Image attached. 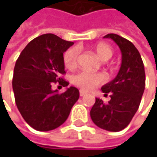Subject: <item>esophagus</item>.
<instances>
[{
	"mask_svg": "<svg viewBox=\"0 0 157 157\" xmlns=\"http://www.w3.org/2000/svg\"><path fill=\"white\" fill-rule=\"evenodd\" d=\"M86 92H85V91H83V90H80V91H79V95H80V96H84V95H86Z\"/></svg>",
	"mask_w": 157,
	"mask_h": 157,
	"instance_id": "obj_1",
	"label": "esophagus"
}]
</instances>
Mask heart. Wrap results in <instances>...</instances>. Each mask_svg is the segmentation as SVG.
<instances>
[{
  "mask_svg": "<svg viewBox=\"0 0 157 157\" xmlns=\"http://www.w3.org/2000/svg\"><path fill=\"white\" fill-rule=\"evenodd\" d=\"M97 56L102 61H107L113 55V50L111 46L105 43L98 44L94 48ZM78 59V50L73 47L66 51L63 55V63L65 67L72 69L74 68ZM106 80V78L103 73H94L86 71H81L73 76L72 82L77 86L80 87L82 90L90 91L96 86L103 84Z\"/></svg>",
  "mask_w": 157,
  "mask_h": 157,
  "instance_id": "obj_1",
  "label": "heart"
}]
</instances>
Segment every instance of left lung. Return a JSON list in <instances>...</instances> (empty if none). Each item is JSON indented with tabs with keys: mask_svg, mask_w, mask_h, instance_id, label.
<instances>
[{
	"mask_svg": "<svg viewBox=\"0 0 157 157\" xmlns=\"http://www.w3.org/2000/svg\"><path fill=\"white\" fill-rule=\"evenodd\" d=\"M121 49L122 60L117 76L101 87L111 100L105 104L96 98L90 115L94 123L102 129L118 132L130 123L141 103L145 89V71L142 57L130 41L116 34H107Z\"/></svg>",
	"mask_w": 157,
	"mask_h": 157,
	"instance_id": "1",
	"label": "left lung"
}]
</instances>
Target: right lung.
I'll use <instances>...</instances> for the list:
<instances>
[{"mask_svg":"<svg viewBox=\"0 0 157 157\" xmlns=\"http://www.w3.org/2000/svg\"><path fill=\"white\" fill-rule=\"evenodd\" d=\"M72 44L54 34H44L30 41L16 60L12 80L15 104L34 129L50 131L61 126L79 98L74 86L63 94L52 89L57 82L69 85L60 76L65 73L63 53Z\"/></svg>","mask_w":157,"mask_h":157,"instance_id":"add662e5","label":"right lung"}]
</instances>
